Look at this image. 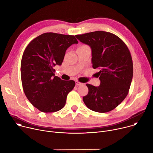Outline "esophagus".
<instances>
[{"mask_svg": "<svg viewBox=\"0 0 153 153\" xmlns=\"http://www.w3.org/2000/svg\"><path fill=\"white\" fill-rule=\"evenodd\" d=\"M75 83H76V85H77V86H79V85H82V83H80V82H79V81H77V80L75 82Z\"/></svg>", "mask_w": 153, "mask_h": 153, "instance_id": "1", "label": "esophagus"}]
</instances>
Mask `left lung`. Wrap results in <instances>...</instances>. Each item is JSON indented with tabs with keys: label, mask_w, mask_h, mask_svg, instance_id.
<instances>
[{
	"label": "left lung",
	"mask_w": 153,
	"mask_h": 153,
	"mask_svg": "<svg viewBox=\"0 0 153 153\" xmlns=\"http://www.w3.org/2000/svg\"><path fill=\"white\" fill-rule=\"evenodd\" d=\"M90 47L93 68L99 69V86L87 83L88 93L83 97L90 110L106 113L116 108L126 97L133 75L132 57L125 43L111 33L97 31L76 35Z\"/></svg>",
	"instance_id": "8db88e82"
}]
</instances>
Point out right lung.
<instances>
[{
    "instance_id": "obj_1",
    "label": "right lung",
    "mask_w": 153,
    "mask_h": 153,
    "mask_svg": "<svg viewBox=\"0 0 153 153\" xmlns=\"http://www.w3.org/2000/svg\"><path fill=\"white\" fill-rule=\"evenodd\" d=\"M78 41L74 36L43 33L25 48L20 65L21 80L25 94L31 103L43 113L63 108L74 80L55 76L56 65H61L66 50Z\"/></svg>"
}]
</instances>
